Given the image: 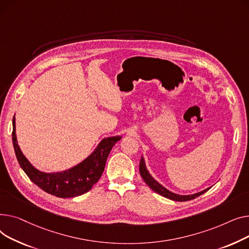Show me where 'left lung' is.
Returning <instances> with one entry per match:
<instances>
[{"label":"left lung","mask_w":249,"mask_h":249,"mask_svg":"<svg viewBox=\"0 0 249 249\" xmlns=\"http://www.w3.org/2000/svg\"><path fill=\"white\" fill-rule=\"evenodd\" d=\"M140 173H141V176L142 178V180L145 182V184H147L153 191H155L156 193L162 195L168 199H171V200H174V201H189V200H192V199H195L197 198L198 196L202 195L203 193H205L206 191H208V189H205L204 191L202 192H199V193H196V194H193V195H187V196H183V195H178V194H175V193H172L170 192L169 190H167L165 187H163L160 184H159L152 176L149 174L147 168H145V165H144V160H143V158L142 157L141 158V162H140Z\"/></svg>","instance_id":"obj_1"}]
</instances>
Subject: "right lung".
Returning <instances> with one entry per match:
<instances>
[{
	"label": "right lung",
	"mask_w": 249,
	"mask_h": 249,
	"mask_svg": "<svg viewBox=\"0 0 249 249\" xmlns=\"http://www.w3.org/2000/svg\"><path fill=\"white\" fill-rule=\"evenodd\" d=\"M121 139V137L104 139L97 145L96 150L74 168L61 173H43L36 170L22 154L16 138L15 116L13 119V145L21 168L29 179L40 187L43 191L59 198L76 197L89 192L101 177L109 152L115 142Z\"/></svg>",
	"instance_id": "1"
}]
</instances>
